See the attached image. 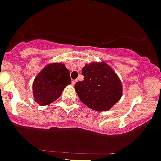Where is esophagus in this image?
I'll return each mask as SVG.
<instances>
[{"label":"esophagus","instance_id":"esophagus-1","mask_svg":"<svg viewBox=\"0 0 161 161\" xmlns=\"http://www.w3.org/2000/svg\"><path fill=\"white\" fill-rule=\"evenodd\" d=\"M76 82H77V80H73L72 81V84H73V85H74V84H76Z\"/></svg>","mask_w":161,"mask_h":161}]
</instances>
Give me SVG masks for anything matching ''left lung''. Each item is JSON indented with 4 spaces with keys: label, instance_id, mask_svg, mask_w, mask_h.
Returning <instances> with one entry per match:
<instances>
[{
    "label": "left lung",
    "instance_id": "8db88e82",
    "mask_svg": "<svg viewBox=\"0 0 161 161\" xmlns=\"http://www.w3.org/2000/svg\"><path fill=\"white\" fill-rule=\"evenodd\" d=\"M84 79L76 83L75 90L80 101L95 111L109 110L122 96L118 76L104 62L92 63L83 67Z\"/></svg>",
    "mask_w": 161,
    "mask_h": 161
}]
</instances>
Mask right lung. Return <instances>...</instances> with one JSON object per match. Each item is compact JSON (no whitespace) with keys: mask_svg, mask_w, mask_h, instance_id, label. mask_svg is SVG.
I'll list each match as a JSON object with an SVG mask.
<instances>
[{"mask_svg":"<svg viewBox=\"0 0 161 161\" xmlns=\"http://www.w3.org/2000/svg\"><path fill=\"white\" fill-rule=\"evenodd\" d=\"M71 84L69 71L61 63L46 66L35 77L33 95L36 103L46 106L58 99L63 89Z\"/></svg>","mask_w":161,"mask_h":161,"instance_id":"1","label":"right lung"}]
</instances>
